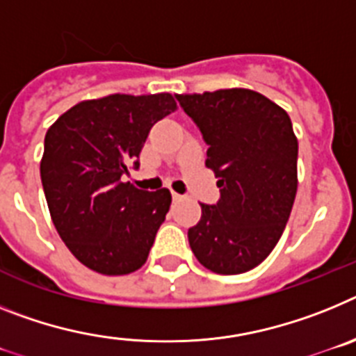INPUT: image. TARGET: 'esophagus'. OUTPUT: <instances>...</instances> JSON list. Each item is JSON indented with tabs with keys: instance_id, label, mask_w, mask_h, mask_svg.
<instances>
[{
	"instance_id": "34e87169",
	"label": "esophagus",
	"mask_w": 356,
	"mask_h": 356,
	"mask_svg": "<svg viewBox=\"0 0 356 356\" xmlns=\"http://www.w3.org/2000/svg\"><path fill=\"white\" fill-rule=\"evenodd\" d=\"M172 199H174V202H181L182 199H184V195H179V193H172Z\"/></svg>"
}]
</instances>
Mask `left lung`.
Masks as SVG:
<instances>
[{"mask_svg": "<svg viewBox=\"0 0 356 356\" xmlns=\"http://www.w3.org/2000/svg\"><path fill=\"white\" fill-rule=\"evenodd\" d=\"M209 145L220 200L200 204L188 229L195 258L216 274H242L272 252L298 191V138L283 107L252 89L175 95Z\"/></svg>", "mask_w": 356, "mask_h": 356, "instance_id": "obj_1", "label": "left lung"}]
</instances>
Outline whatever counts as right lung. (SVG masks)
Returning a JSON list of instances; mask_svg holds the SVG:
<instances>
[{"mask_svg":"<svg viewBox=\"0 0 356 356\" xmlns=\"http://www.w3.org/2000/svg\"><path fill=\"white\" fill-rule=\"evenodd\" d=\"M177 111L170 92L82 100L44 136L41 181L49 216L71 254L91 270L123 276L143 267L172 204L166 188L122 182L138 166L152 125Z\"/></svg>","mask_w":356,"mask_h":356,"instance_id":"1","label":"right lung"}]
</instances>
